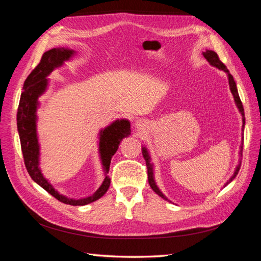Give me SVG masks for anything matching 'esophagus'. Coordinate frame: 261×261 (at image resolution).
Listing matches in <instances>:
<instances>
[{
    "label": "esophagus",
    "instance_id": "esophagus-1",
    "mask_svg": "<svg viewBox=\"0 0 261 261\" xmlns=\"http://www.w3.org/2000/svg\"><path fill=\"white\" fill-rule=\"evenodd\" d=\"M135 125H136L137 129H139V130H144V129H145V126H146V123H145L144 121H141V120H137V121H136V123H135Z\"/></svg>",
    "mask_w": 261,
    "mask_h": 261
}]
</instances>
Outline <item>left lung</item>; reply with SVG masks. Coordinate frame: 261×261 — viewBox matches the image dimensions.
<instances>
[{"mask_svg":"<svg viewBox=\"0 0 261 261\" xmlns=\"http://www.w3.org/2000/svg\"><path fill=\"white\" fill-rule=\"evenodd\" d=\"M202 54H203V57H204V58L207 60V63H209L211 66H213V67H216V68L220 69V70H224V72L227 74V79H228L229 89H230L231 94H233V97H234L235 105H236V107L239 108L240 114L242 115V123H243V124H242V132H244V125H245L244 108H243L242 102H241V99H240V96H239V91H238V87H236V83H235V81H234L233 76H231L230 73H229V70L227 69L226 66L221 63L220 59H219V57H218V55L216 54L215 51H212V50H205L204 52H202ZM242 135H243V134H242ZM242 139H243V136H242ZM242 148H243V143L241 144V146H240V151H239L240 159H239V163H238V165H236V168H235V170H234L233 176H231L228 180H227V182L224 185V187H226L227 185H228L229 182L233 181V179H234L236 176H238V173H239V171H240V167H241V156H242V150H243ZM141 150H143V156H144V159H145V161H146L147 174H148V182H149V186L151 187V189H153V191H154L156 194H158L159 196L164 198V200L169 201L168 198H167V196H165L164 194H163L162 192H161V189L159 188L158 185H156L155 177H154V164L151 163V160H150V155H149L148 149H147L145 146H143V147H141Z\"/></svg>","mask_w":261,"mask_h":261,"instance_id":"left-lung-1","label":"left lung"}]
</instances>
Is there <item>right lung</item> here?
<instances>
[{
  "instance_id": "obj_1",
  "label": "right lung",
  "mask_w": 261,
  "mask_h": 261,
  "mask_svg": "<svg viewBox=\"0 0 261 261\" xmlns=\"http://www.w3.org/2000/svg\"><path fill=\"white\" fill-rule=\"evenodd\" d=\"M75 55H76V51L65 48V46L54 48L44 52L40 64L28 75L23 83V91L20 96L17 113V129L19 138H20L23 161H25L26 169L31 178L58 201L70 205H85L99 200L105 195L110 188L111 179L108 178L107 174L110 172L111 160L117 151L118 145L122 139L131 135V126L130 121L126 118H117L110 125L102 127L99 131L98 154L103 173H105V179H103L101 186L92 195L81 198L68 197L59 193L58 189L52 186L49 179L44 177L40 167L41 148L39 135H37V118H39L37 110L40 108L39 98L42 94H44L49 88V75L55 69L64 66L65 61L72 60Z\"/></svg>"
}]
</instances>
